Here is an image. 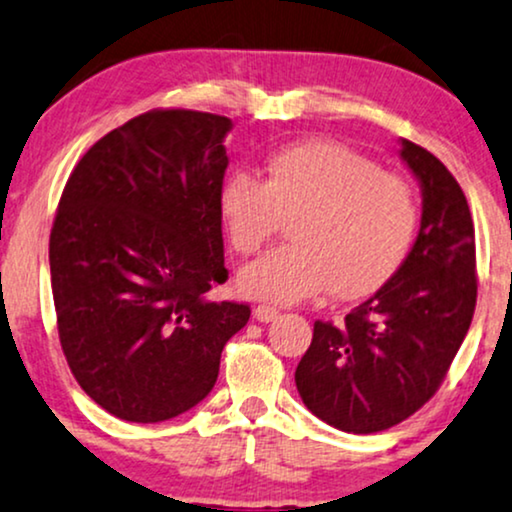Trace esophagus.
I'll return each mask as SVG.
<instances>
[{"instance_id":"obj_1","label":"esophagus","mask_w":512,"mask_h":512,"mask_svg":"<svg viewBox=\"0 0 512 512\" xmlns=\"http://www.w3.org/2000/svg\"><path fill=\"white\" fill-rule=\"evenodd\" d=\"M252 316H255L260 323H269L274 321L278 316V309L276 307H269V304H257L255 309H252Z\"/></svg>"}]
</instances>
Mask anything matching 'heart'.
I'll return each mask as SVG.
<instances>
[{"label":"heart","instance_id":"b5f03b06","mask_svg":"<svg viewBox=\"0 0 512 512\" xmlns=\"http://www.w3.org/2000/svg\"><path fill=\"white\" fill-rule=\"evenodd\" d=\"M217 208L231 248L252 255L293 217V243L245 264L238 288L255 300L302 302L331 286L364 297L390 278L418 229V203L401 177L326 139L278 148L267 179L236 170L222 181Z\"/></svg>","mask_w":512,"mask_h":512}]
</instances>
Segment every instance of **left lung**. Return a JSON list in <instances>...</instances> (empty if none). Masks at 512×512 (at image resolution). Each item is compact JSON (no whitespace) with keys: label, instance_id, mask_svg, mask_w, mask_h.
I'll list each match as a JSON object with an SVG mask.
<instances>
[{"label":"left lung","instance_id":"left-lung-1","mask_svg":"<svg viewBox=\"0 0 512 512\" xmlns=\"http://www.w3.org/2000/svg\"><path fill=\"white\" fill-rule=\"evenodd\" d=\"M399 144L423 196L413 248L390 281L338 326L314 323L295 371L304 406L354 435L387 430L416 413L442 385L475 314L468 200L435 155L406 139Z\"/></svg>","mask_w":512,"mask_h":512}]
</instances>
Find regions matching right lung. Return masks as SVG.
Masks as SVG:
<instances>
[{"label": "right lung", "mask_w": 512, "mask_h": 512, "mask_svg": "<svg viewBox=\"0 0 512 512\" xmlns=\"http://www.w3.org/2000/svg\"><path fill=\"white\" fill-rule=\"evenodd\" d=\"M234 122L151 111L96 141L70 174L49 238L58 338L101 409L160 423L208 397L248 304L224 283V139Z\"/></svg>", "instance_id": "1"}]
</instances>
